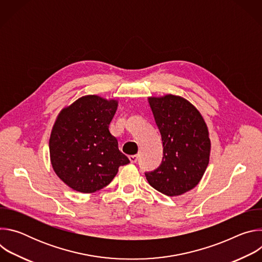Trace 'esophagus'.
<instances>
[{
	"label": "esophagus",
	"mask_w": 262,
	"mask_h": 262,
	"mask_svg": "<svg viewBox=\"0 0 262 262\" xmlns=\"http://www.w3.org/2000/svg\"><path fill=\"white\" fill-rule=\"evenodd\" d=\"M128 159H129L130 163H136V162L138 161V156H137V155H134V156H129V157H128Z\"/></svg>",
	"instance_id": "obj_1"
}]
</instances>
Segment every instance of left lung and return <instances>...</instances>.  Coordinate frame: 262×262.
Returning a JSON list of instances; mask_svg holds the SVG:
<instances>
[{
    "label": "left lung",
    "mask_w": 262,
    "mask_h": 262,
    "mask_svg": "<svg viewBox=\"0 0 262 262\" xmlns=\"http://www.w3.org/2000/svg\"><path fill=\"white\" fill-rule=\"evenodd\" d=\"M163 141V160L145 176L154 189L173 197L191 191L201 180L209 162L210 140L199 111L186 99L168 94L149 97Z\"/></svg>",
    "instance_id": "1"
}]
</instances>
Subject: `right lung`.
Returning a JSON list of instances; mask_svg holds the SVG:
<instances>
[{
  "label": "right lung",
  "mask_w": 262,
  "mask_h": 262,
  "mask_svg": "<svg viewBox=\"0 0 262 262\" xmlns=\"http://www.w3.org/2000/svg\"><path fill=\"white\" fill-rule=\"evenodd\" d=\"M118 101L86 95L64 107L50 138L51 162L72 190L94 193L106 186L129 160L108 130Z\"/></svg>",
  "instance_id": "1"
}]
</instances>
